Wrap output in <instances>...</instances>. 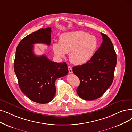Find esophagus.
Here are the masks:
<instances>
[{
  "mask_svg": "<svg viewBox=\"0 0 132 132\" xmlns=\"http://www.w3.org/2000/svg\"><path fill=\"white\" fill-rule=\"evenodd\" d=\"M68 71H69V72L70 73H72V69L71 67L68 66Z\"/></svg>",
  "mask_w": 132,
  "mask_h": 132,
  "instance_id": "esophagus-1",
  "label": "esophagus"
}]
</instances>
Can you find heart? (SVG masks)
<instances>
[{
  "mask_svg": "<svg viewBox=\"0 0 132 132\" xmlns=\"http://www.w3.org/2000/svg\"><path fill=\"white\" fill-rule=\"evenodd\" d=\"M97 47V40L93 35L83 31L63 34L59 43H54L52 48L55 55L64 57L69 53L70 61L76 65H82L90 60Z\"/></svg>",
  "mask_w": 132,
  "mask_h": 132,
  "instance_id": "heart-1",
  "label": "heart"
}]
</instances>
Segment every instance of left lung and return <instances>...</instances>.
I'll return each instance as SVG.
<instances>
[{
  "label": "left lung",
  "instance_id": "1",
  "mask_svg": "<svg viewBox=\"0 0 132 132\" xmlns=\"http://www.w3.org/2000/svg\"><path fill=\"white\" fill-rule=\"evenodd\" d=\"M103 41L92 59L73 67L72 71L80 81L77 93L81 98L93 100L101 97L111 86L117 65V54L112 41L101 33Z\"/></svg>",
  "mask_w": 132,
  "mask_h": 132
}]
</instances>
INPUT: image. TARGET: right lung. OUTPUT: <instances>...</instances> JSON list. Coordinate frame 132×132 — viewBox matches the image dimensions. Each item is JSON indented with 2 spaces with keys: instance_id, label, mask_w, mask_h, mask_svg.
I'll return each mask as SVG.
<instances>
[{
  "instance_id": "1",
  "label": "right lung",
  "mask_w": 132,
  "mask_h": 132,
  "mask_svg": "<svg viewBox=\"0 0 132 132\" xmlns=\"http://www.w3.org/2000/svg\"><path fill=\"white\" fill-rule=\"evenodd\" d=\"M51 28L40 29L26 36L18 44L14 70L22 92L32 101L50 102L56 93L55 81L68 73L66 63H56L34 53V44L51 43Z\"/></svg>"
}]
</instances>
